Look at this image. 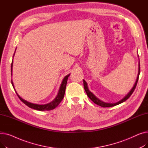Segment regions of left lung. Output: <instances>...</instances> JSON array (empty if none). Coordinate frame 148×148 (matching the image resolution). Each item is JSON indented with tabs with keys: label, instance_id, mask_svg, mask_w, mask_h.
I'll list each match as a JSON object with an SVG mask.
<instances>
[{
	"label": "left lung",
	"instance_id": "left-lung-1",
	"mask_svg": "<svg viewBox=\"0 0 148 148\" xmlns=\"http://www.w3.org/2000/svg\"><path fill=\"white\" fill-rule=\"evenodd\" d=\"M140 62L138 64V75H137V80H136V82L134 85L133 88L131 89V90L130 91V92L128 93V94L124 97L123 99H122L121 101H119L116 103H105V102H103L102 101H101L99 99H98L94 94H92V93L88 89V85H87V83L86 82V81H85L84 80H83V85H84V90L85 91H86V94H87V95L88 96V97L93 102H94L95 104L99 106H101L103 107H113V106H116V105H118L124 101H125L128 99L130 98V97L132 95V94H133L134 90H135L136 89V87L137 86V82H138V77H139V74H140Z\"/></svg>",
	"mask_w": 148,
	"mask_h": 148
}]
</instances>
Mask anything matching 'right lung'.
Instances as JSON below:
<instances>
[{"label":"right lung","instance_id":"1","mask_svg":"<svg viewBox=\"0 0 148 148\" xmlns=\"http://www.w3.org/2000/svg\"><path fill=\"white\" fill-rule=\"evenodd\" d=\"M12 65H13V60L12 61L11 63V75H12ZM70 74L67 75L66 76H65L64 77V79L62 82V84L60 85V87L58 92V94L57 95V97H56V98L54 99L53 101L50 102L49 104H44V105H40V104H34V103H29L27 101L23 99V98H21L16 92V94L17 95V96L18 97V98H20V99L21 101L25 104L27 106H28L29 107L33 108V109L35 110H40V111H45V110H53L54 108H55L62 101V100L63 99L64 97V95H65V89H66V83H67V80L68 79V77L69 76ZM11 83L12 86L15 90L14 86V84L12 83V81L11 80Z\"/></svg>","mask_w":148,"mask_h":148}]
</instances>
